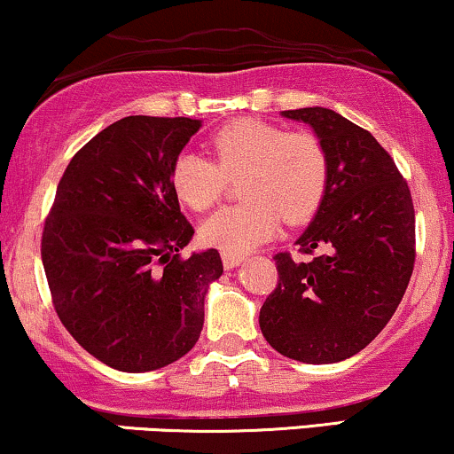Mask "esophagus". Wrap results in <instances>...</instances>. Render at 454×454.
Instances as JSON below:
<instances>
[{"label":"esophagus","mask_w":454,"mask_h":454,"mask_svg":"<svg viewBox=\"0 0 454 454\" xmlns=\"http://www.w3.org/2000/svg\"><path fill=\"white\" fill-rule=\"evenodd\" d=\"M244 261V254H233V253H223V265H225V270H233L238 268L239 263Z\"/></svg>","instance_id":"34e87169"}]
</instances>
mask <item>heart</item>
<instances>
[{
  "mask_svg": "<svg viewBox=\"0 0 454 454\" xmlns=\"http://www.w3.org/2000/svg\"><path fill=\"white\" fill-rule=\"evenodd\" d=\"M215 161L184 153L172 165V189L186 207L206 212L218 204L227 180L239 178L238 206L201 225L207 247L244 254L278 231L280 221H310L327 189V154L310 131H285L257 119H238L210 137Z\"/></svg>",
  "mask_w": 454,
  "mask_h": 454,
  "instance_id": "b5f03b06",
  "label": "heart"
}]
</instances>
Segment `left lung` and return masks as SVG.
Masks as SVG:
<instances>
[{
	"instance_id": "obj_1",
	"label": "left lung",
	"mask_w": 454,
	"mask_h": 454,
	"mask_svg": "<svg viewBox=\"0 0 454 454\" xmlns=\"http://www.w3.org/2000/svg\"><path fill=\"white\" fill-rule=\"evenodd\" d=\"M312 127L327 154L325 197L297 239L308 261L274 257L278 285L261 306L271 348L301 364L364 350L395 314L417 257L408 183L376 137L327 108L285 110Z\"/></svg>"
}]
</instances>
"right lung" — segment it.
<instances>
[{
	"label": "right lung",
	"instance_id": "right-lung-1",
	"mask_svg": "<svg viewBox=\"0 0 454 454\" xmlns=\"http://www.w3.org/2000/svg\"><path fill=\"white\" fill-rule=\"evenodd\" d=\"M201 121L125 116L74 154L42 231L52 306L72 338L121 372L184 356L221 278L216 248L180 257L195 229L180 212L172 165Z\"/></svg>",
	"mask_w": 454,
	"mask_h": 454
}]
</instances>
